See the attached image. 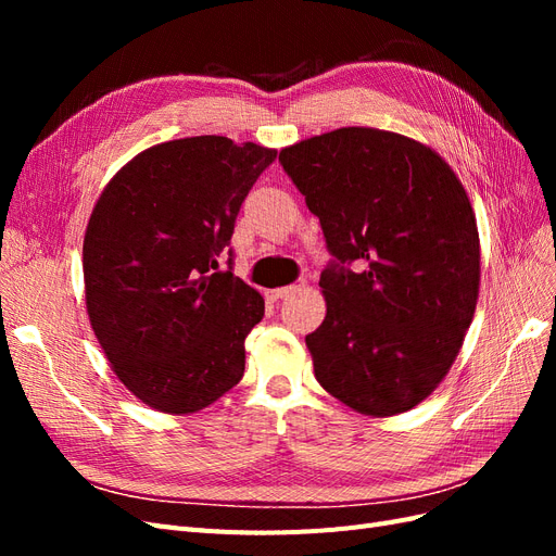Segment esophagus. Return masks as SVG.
<instances>
[{"instance_id": "obj_1", "label": "esophagus", "mask_w": 556, "mask_h": 556, "mask_svg": "<svg viewBox=\"0 0 556 556\" xmlns=\"http://www.w3.org/2000/svg\"><path fill=\"white\" fill-rule=\"evenodd\" d=\"M299 288H304V282H299V285H290V288H274V290H266V301H280L282 296H288V294H292V292H296Z\"/></svg>"}]
</instances>
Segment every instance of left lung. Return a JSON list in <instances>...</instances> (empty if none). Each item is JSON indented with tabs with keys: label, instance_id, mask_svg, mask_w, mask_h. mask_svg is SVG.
I'll list each match as a JSON object with an SVG mask.
<instances>
[{
	"label": "left lung",
	"instance_id": "left-lung-1",
	"mask_svg": "<svg viewBox=\"0 0 556 556\" xmlns=\"http://www.w3.org/2000/svg\"><path fill=\"white\" fill-rule=\"evenodd\" d=\"M278 160L339 260L319 276L327 315L306 336L317 382L362 415L415 408L447 376L478 304L462 180L427 143L376 127L319 134Z\"/></svg>",
	"mask_w": 556,
	"mask_h": 556
}]
</instances>
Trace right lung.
I'll return each instance as SVG.
<instances>
[{"label": "right lung", "mask_w": 556, "mask_h": 556, "mask_svg": "<svg viewBox=\"0 0 556 556\" xmlns=\"http://www.w3.org/2000/svg\"><path fill=\"white\" fill-rule=\"evenodd\" d=\"M276 148L188 137L146 148L99 194L83 239L92 331L127 390L169 415L204 410L245 368L262 294L220 257Z\"/></svg>", "instance_id": "add662e5"}]
</instances>
